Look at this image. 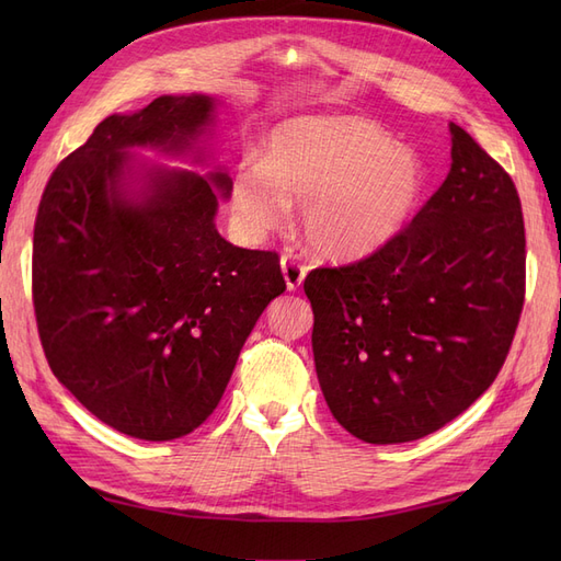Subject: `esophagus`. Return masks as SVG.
Here are the masks:
<instances>
[{
    "label": "esophagus",
    "instance_id": "esophagus-1",
    "mask_svg": "<svg viewBox=\"0 0 561 561\" xmlns=\"http://www.w3.org/2000/svg\"><path fill=\"white\" fill-rule=\"evenodd\" d=\"M280 268H283V276L287 283V290H293V293L304 283V278H307V266L297 262L295 257H290V254H283Z\"/></svg>",
    "mask_w": 561,
    "mask_h": 561
}]
</instances>
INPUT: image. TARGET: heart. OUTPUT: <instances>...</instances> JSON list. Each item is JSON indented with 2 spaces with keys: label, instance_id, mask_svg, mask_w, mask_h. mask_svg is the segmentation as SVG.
<instances>
[{
  "label": "heart",
  "instance_id": "1",
  "mask_svg": "<svg viewBox=\"0 0 561 561\" xmlns=\"http://www.w3.org/2000/svg\"><path fill=\"white\" fill-rule=\"evenodd\" d=\"M426 182L423 161L375 124L301 116L274 128L262 163L236 171L231 206L236 225L257 241L297 203L304 236L318 254L355 260L396 239Z\"/></svg>",
  "mask_w": 561,
  "mask_h": 561
}]
</instances>
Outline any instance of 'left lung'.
Returning a JSON list of instances; mask_svg holds the SVG:
<instances>
[{"label": "left lung", "instance_id": "8db88e82", "mask_svg": "<svg viewBox=\"0 0 561 561\" xmlns=\"http://www.w3.org/2000/svg\"><path fill=\"white\" fill-rule=\"evenodd\" d=\"M449 133V173L412 222L304 280L322 396L369 445L412 443L463 414L499 377L522 316L517 186L470 133Z\"/></svg>", "mask_w": 561, "mask_h": 561}]
</instances>
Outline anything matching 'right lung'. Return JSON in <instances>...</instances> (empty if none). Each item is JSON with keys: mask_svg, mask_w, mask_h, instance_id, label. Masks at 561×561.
Wrapping results in <instances>:
<instances>
[{"mask_svg": "<svg viewBox=\"0 0 561 561\" xmlns=\"http://www.w3.org/2000/svg\"><path fill=\"white\" fill-rule=\"evenodd\" d=\"M213 122V98L161 95L112 114L50 173L32 248V301L56 379L138 439L196 431L222 398L254 322L285 293L278 252L215 229L229 178L157 171L122 192L130 147L180 154Z\"/></svg>", "mask_w": 561, "mask_h": 561, "instance_id": "obj_1", "label": "right lung"}]
</instances>
